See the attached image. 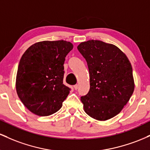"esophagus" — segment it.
I'll return each instance as SVG.
<instances>
[{
  "mask_svg": "<svg viewBox=\"0 0 150 150\" xmlns=\"http://www.w3.org/2000/svg\"><path fill=\"white\" fill-rule=\"evenodd\" d=\"M73 87H74V89H75V90H77V89H78V85H74V86H73Z\"/></svg>",
  "mask_w": 150,
  "mask_h": 150,
  "instance_id": "1",
  "label": "esophagus"
}]
</instances>
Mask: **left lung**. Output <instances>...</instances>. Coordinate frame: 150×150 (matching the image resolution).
<instances>
[{"label": "left lung", "instance_id": "left-lung-1", "mask_svg": "<svg viewBox=\"0 0 150 150\" xmlns=\"http://www.w3.org/2000/svg\"><path fill=\"white\" fill-rule=\"evenodd\" d=\"M77 49L87 61L90 77L89 92L80 99L85 113L98 120L116 116L135 88L128 58L117 46L99 40L82 42Z\"/></svg>", "mask_w": 150, "mask_h": 150}]
</instances>
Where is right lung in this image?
I'll return each mask as SVG.
<instances>
[{
  "mask_svg": "<svg viewBox=\"0 0 150 150\" xmlns=\"http://www.w3.org/2000/svg\"><path fill=\"white\" fill-rule=\"evenodd\" d=\"M73 48V44L66 41H44L31 46L22 55L16 90L31 112L46 116L61 108L70 91L63 82V64Z\"/></svg>",
  "mask_w": 150,
  "mask_h": 150,
  "instance_id": "1",
  "label": "right lung"
}]
</instances>
